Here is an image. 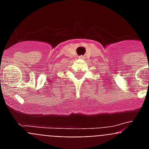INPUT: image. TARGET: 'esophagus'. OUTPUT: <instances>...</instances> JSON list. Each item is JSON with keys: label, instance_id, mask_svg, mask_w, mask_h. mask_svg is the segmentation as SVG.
Masks as SVG:
<instances>
[{"label": "esophagus", "instance_id": "1", "mask_svg": "<svg viewBox=\"0 0 149 149\" xmlns=\"http://www.w3.org/2000/svg\"><path fill=\"white\" fill-rule=\"evenodd\" d=\"M79 59H81V60H83V59H84V56H79Z\"/></svg>", "mask_w": 149, "mask_h": 149}]
</instances>
